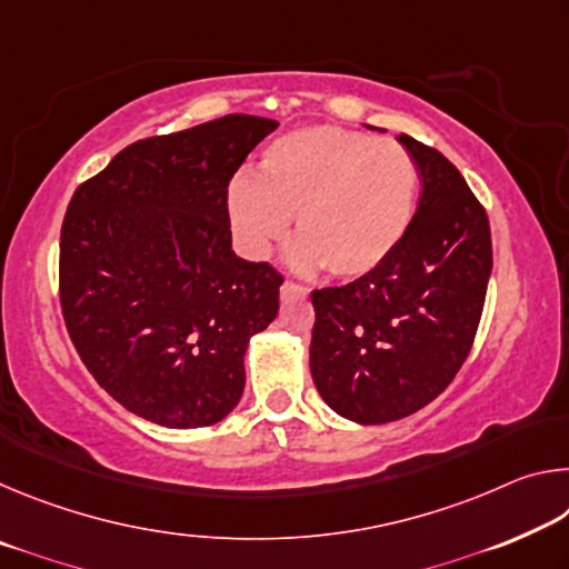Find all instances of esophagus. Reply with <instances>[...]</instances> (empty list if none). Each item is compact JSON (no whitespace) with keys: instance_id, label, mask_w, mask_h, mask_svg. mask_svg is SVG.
<instances>
[{"instance_id":"1","label":"esophagus","mask_w":569,"mask_h":569,"mask_svg":"<svg viewBox=\"0 0 569 569\" xmlns=\"http://www.w3.org/2000/svg\"><path fill=\"white\" fill-rule=\"evenodd\" d=\"M308 291L303 286H296L291 281H286L281 286V301H301V298H306Z\"/></svg>"}]
</instances>
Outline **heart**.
Wrapping results in <instances>:
<instances>
[{
	"mask_svg": "<svg viewBox=\"0 0 569 569\" xmlns=\"http://www.w3.org/2000/svg\"><path fill=\"white\" fill-rule=\"evenodd\" d=\"M419 170L397 140L336 124L286 132L263 150L258 178L236 176L226 206L240 248L266 258L296 216L293 266L356 281L377 271L409 233Z\"/></svg>",
	"mask_w": 569,
	"mask_h": 569,
	"instance_id": "1",
	"label": "heart"
}]
</instances>
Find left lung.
I'll return each instance as SVG.
<instances>
[{
  "instance_id": "obj_1",
  "label": "left lung",
  "mask_w": 569,
  "mask_h": 569,
  "mask_svg": "<svg viewBox=\"0 0 569 569\" xmlns=\"http://www.w3.org/2000/svg\"><path fill=\"white\" fill-rule=\"evenodd\" d=\"M421 176L417 213L377 271L311 293V377L356 423L409 417L445 391L475 341L492 273L485 208L439 150L399 134Z\"/></svg>"
}]
</instances>
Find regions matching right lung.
Instances as JSON below:
<instances>
[{"instance_id":"add662e5","label":"right lung","mask_w":569,"mask_h":569,"mask_svg":"<svg viewBox=\"0 0 569 569\" xmlns=\"http://www.w3.org/2000/svg\"><path fill=\"white\" fill-rule=\"evenodd\" d=\"M278 128L226 114L124 148L74 190L60 238L67 331L94 381L168 429L226 419L283 276L236 256L228 182Z\"/></svg>"}]
</instances>
